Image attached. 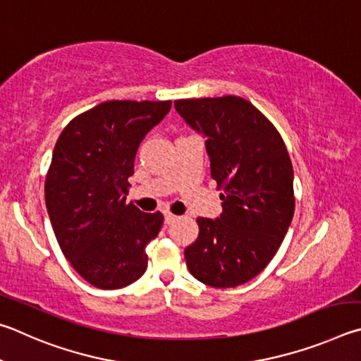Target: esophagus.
Returning <instances> with one entry per match:
<instances>
[{
	"instance_id": "34e87169",
	"label": "esophagus",
	"mask_w": 361,
	"mask_h": 361,
	"mask_svg": "<svg viewBox=\"0 0 361 361\" xmlns=\"http://www.w3.org/2000/svg\"><path fill=\"white\" fill-rule=\"evenodd\" d=\"M177 219H179V217H177V216H174V214H171V212H164V224H166V225H171V224H174L176 222V220Z\"/></svg>"
}]
</instances>
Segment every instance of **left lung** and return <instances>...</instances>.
Segmentation results:
<instances>
[{
  "mask_svg": "<svg viewBox=\"0 0 361 361\" xmlns=\"http://www.w3.org/2000/svg\"><path fill=\"white\" fill-rule=\"evenodd\" d=\"M185 123L206 139L211 177L224 188L222 214L200 217L187 268L216 288L254 279L273 260L295 211L293 168L277 130L239 97L177 99Z\"/></svg>",
  "mask_w": 361,
  "mask_h": 361,
  "instance_id": "obj_1",
  "label": "left lung"
}]
</instances>
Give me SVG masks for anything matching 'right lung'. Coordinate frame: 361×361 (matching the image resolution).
<instances>
[{
	"label": "right lung",
	"mask_w": 361,
	"mask_h": 361,
	"mask_svg": "<svg viewBox=\"0 0 361 361\" xmlns=\"http://www.w3.org/2000/svg\"><path fill=\"white\" fill-rule=\"evenodd\" d=\"M169 109L171 101H106L71 120L55 144L49 219L68 262L93 287L122 288L147 269L145 245L163 216L125 204V195L139 144Z\"/></svg>",
	"instance_id": "add662e5"
}]
</instances>
